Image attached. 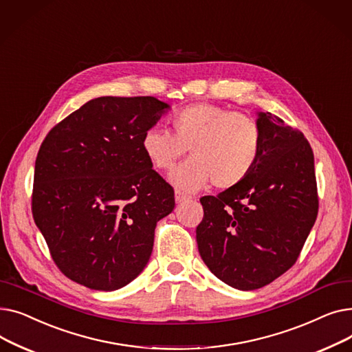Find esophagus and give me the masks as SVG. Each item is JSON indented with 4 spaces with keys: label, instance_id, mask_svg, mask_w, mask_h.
<instances>
[{
    "label": "esophagus",
    "instance_id": "esophagus-1",
    "mask_svg": "<svg viewBox=\"0 0 352 352\" xmlns=\"http://www.w3.org/2000/svg\"><path fill=\"white\" fill-rule=\"evenodd\" d=\"M187 199H191V197L187 195L186 192H182L181 190H175V201L178 202V204H181V202L187 201Z\"/></svg>",
    "mask_w": 352,
    "mask_h": 352
}]
</instances>
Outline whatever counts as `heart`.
<instances>
[{
	"label": "heart",
	"instance_id": "1",
	"mask_svg": "<svg viewBox=\"0 0 352 352\" xmlns=\"http://www.w3.org/2000/svg\"><path fill=\"white\" fill-rule=\"evenodd\" d=\"M171 133L148 128L141 150L157 171H168L190 148L191 158L173 171L170 179L186 191L210 181L219 190L241 184L263 151V128L252 116L226 107L199 102L184 107L170 118Z\"/></svg>",
	"mask_w": 352,
	"mask_h": 352
}]
</instances>
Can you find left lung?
Returning <instances> with one entry per match:
<instances>
[{
	"instance_id": "obj_1",
	"label": "left lung",
	"mask_w": 352,
	"mask_h": 352,
	"mask_svg": "<svg viewBox=\"0 0 352 352\" xmlns=\"http://www.w3.org/2000/svg\"><path fill=\"white\" fill-rule=\"evenodd\" d=\"M263 151L251 174L217 197H201L202 261L226 284L261 288L298 260L317 219L314 153L304 134L271 113L258 114Z\"/></svg>"
}]
</instances>
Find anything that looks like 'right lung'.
I'll list each match as a JSON object with an SVG mask.
<instances>
[{
    "label": "right lung",
    "instance_id": "1",
    "mask_svg": "<svg viewBox=\"0 0 352 352\" xmlns=\"http://www.w3.org/2000/svg\"><path fill=\"white\" fill-rule=\"evenodd\" d=\"M170 105L154 97H100L47 134L35 160L32 217L60 271L114 291L150 260L174 188L145 158L141 138Z\"/></svg>",
    "mask_w": 352,
    "mask_h": 352
}]
</instances>
